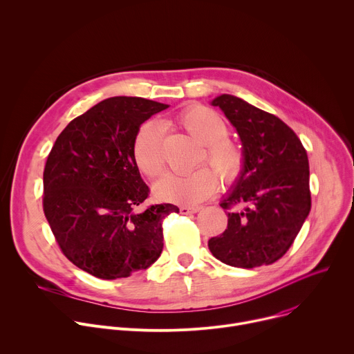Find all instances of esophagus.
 Listing matches in <instances>:
<instances>
[{
  "instance_id": "obj_1",
  "label": "esophagus",
  "mask_w": 354,
  "mask_h": 354,
  "mask_svg": "<svg viewBox=\"0 0 354 354\" xmlns=\"http://www.w3.org/2000/svg\"><path fill=\"white\" fill-rule=\"evenodd\" d=\"M201 207L200 206H182L179 210L182 214H194L200 210Z\"/></svg>"
}]
</instances>
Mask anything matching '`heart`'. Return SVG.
<instances>
[{
	"label": "heart",
	"instance_id": "obj_1",
	"mask_svg": "<svg viewBox=\"0 0 354 354\" xmlns=\"http://www.w3.org/2000/svg\"><path fill=\"white\" fill-rule=\"evenodd\" d=\"M192 137L205 144L203 158L218 172L223 182L231 185L243 174L245 153L242 147L230 140L228 123L207 106H190L176 119ZM133 154L138 169L148 178H158L165 171L164 130L158 123H145L140 127ZM218 186L216 172L201 167L185 175H168L157 186L156 194L178 205H196L209 197Z\"/></svg>",
	"mask_w": 354,
	"mask_h": 354
}]
</instances>
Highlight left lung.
<instances>
[{
    "instance_id": "8db88e82",
    "label": "left lung",
    "mask_w": 354,
    "mask_h": 354,
    "mask_svg": "<svg viewBox=\"0 0 354 354\" xmlns=\"http://www.w3.org/2000/svg\"><path fill=\"white\" fill-rule=\"evenodd\" d=\"M236 129L243 174L220 206L228 225L209 239L212 254L242 269L272 265L292 245L311 210L310 165L304 145L277 116L232 95L213 102Z\"/></svg>"
}]
</instances>
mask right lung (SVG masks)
Listing matches in <instances>:
<instances>
[{"label":"right lung","instance_id":"1","mask_svg":"<svg viewBox=\"0 0 354 354\" xmlns=\"http://www.w3.org/2000/svg\"><path fill=\"white\" fill-rule=\"evenodd\" d=\"M168 105L115 96L71 120L43 172V212L66 258L104 280L129 277L161 255L162 221L179 209L154 205L134 213L149 189L133 145L140 126Z\"/></svg>","mask_w":354,"mask_h":354}]
</instances>
